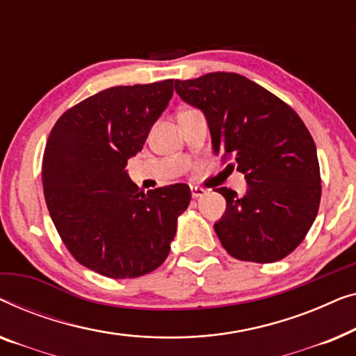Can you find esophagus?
<instances>
[{
    "instance_id": "obj_1",
    "label": "esophagus",
    "mask_w": 356,
    "mask_h": 356,
    "mask_svg": "<svg viewBox=\"0 0 356 356\" xmlns=\"http://www.w3.org/2000/svg\"><path fill=\"white\" fill-rule=\"evenodd\" d=\"M190 190H192V197L193 198H200V197H203L204 193H207V190L202 188V187H197V185H192Z\"/></svg>"
}]
</instances>
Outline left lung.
I'll use <instances>...</instances> for the list:
<instances>
[{
    "instance_id": "obj_1",
    "label": "left lung",
    "mask_w": 356,
    "mask_h": 356,
    "mask_svg": "<svg viewBox=\"0 0 356 356\" xmlns=\"http://www.w3.org/2000/svg\"><path fill=\"white\" fill-rule=\"evenodd\" d=\"M185 103L207 118L213 152L247 179V193L216 188L227 208L214 224L230 257L274 263L302 243L318 214L316 147L298 114L261 85L234 72L176 80Z\"/></svg>"
}]
</instances>
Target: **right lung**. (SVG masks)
<instances>
[{
	"mask_svg": "<svg viewBox=\"0 0 356 356\" xmlns=\"http://www.w3.org/2000/svg\"><path fill=\"white\" fill-rule=\"evenodd\" d=\"M172 93V79L106 88L67 109L48 137L49 216L72 257L102 276L140 277L161 266L192 198L185 184L145 193L126 171Z\"/></svg>",
	"mask_w": 356,
	"mask_h": 356,
	"instance_id": "right-lung-1",
	"label": "right lung"
}]
</instances>
